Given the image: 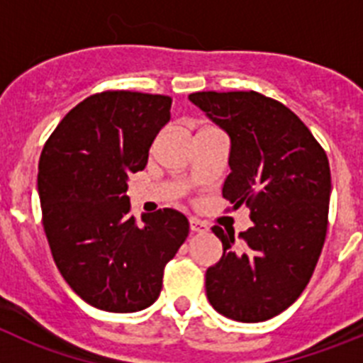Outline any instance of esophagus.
<instances>
[{
    "instance_id": "34e87169",
    "label": "esophagus",
    "mask_w": 363,
    "mask_h": 363,
    "mask_svg": "<svg viewBox=\"0 0 363 363\" xmlns=\"http://www.w3.org/2000/svg\"><path fill=\"white\" fill-rule=\"evenodd\" d=\"M189 223H191V230H192V233H205V230L209 229V227L205 225L203 221L196 220V218H191V220H189Z\"/></svg>"
}]
</instances>
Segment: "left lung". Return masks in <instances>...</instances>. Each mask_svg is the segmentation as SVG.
<instances>
[{
    "label": "left lung",
    "instance_id": "8db88e82",
    "mask_svg": "<svg viewBox=\"0 0 363 363\" xmlns=\"http://www.w3.org/2000/svg\"><path fill=\"white\" fill-rule=\"evenodd\" d=\"M192 104L230 138L221 194L251 209L240 233L214 225L223 255L205 272L211 306L236 322H265L303 293L327 233L331 169L306 123L255 91L194 92Z\"/></svg>",
    "mask_w": 363,
    "mask_h": 363
}]
</instances>
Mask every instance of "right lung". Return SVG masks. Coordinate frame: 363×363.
Returning <instances> with one entry per match:
<instances>
[{
  "label": "right lung",
  "instance_id": "1",
  "mask_svg": "<svg viewBox=\"0 0 363 363\" xmlns=\"http://www.w3.org/2000/svg\"><path fill=\"white\" fill-rule=\"evenodd\" d=\"M163 94L105 91L78 104L45 143L38 167L43 229L57 269L82 300L134 313L158 300L163 269L189 236L174 209L130 214L129 174L171 120Z\"/></svg>",
  "mask_w": 363,
  "mask_h": 363
}]
</instances>
